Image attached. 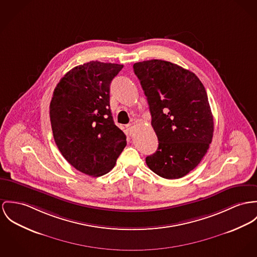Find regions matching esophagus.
<instances>
[{
	"instance_id": "esophagus-1",
	"label": "esophagus",
	"mask_w": 257,
	"mask_h": 257,
	"mask_svg": "<svg viewBox=\"0 0 257 257\" xmlns=\"http://www.w3.org/2000/svg\"><path fill=\"white\" fill-rule=\"evenodd\" d=\"M126 127H127L128 131H129L130 133H132V132H133V125H132V124H128Z\"/></svg>"
}]
</instances>
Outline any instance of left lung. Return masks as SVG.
<instances>
[{
    "mask_svg": "<svg viewBox=\"0 0 257 257\" xmlns=\"http://www.w3.org/2000/svg\"><path fill=\"white\" fill-rule=\"evenodd\" d=\"M149 102L158 151L146 158L149 168L165 179H179L196 168L213 137V116L198 76L161 59L133 65Z\"/></svg>",
    "mask_w": 257,
    "mask_h": 257,
    "instance_id": "8db88e82",
    "label": "left lung"
}]
</instances>
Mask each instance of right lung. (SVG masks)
I'll return each instance as SVG.
<instances>
[{"mask_svg": "<svg viewBox=\"0 0 257 257\" xmlns=\"http://www.w3.org/2000/svg\"><path fill=\"white\" fill-rule=\"evenodd\" d=\"M122 68L98 60L76 66L60 79L50 103L59 152L89 176L109 172L126 147V136L114 124L109 107V85Z\"/></svg>", "mask_w": 257, "mask_h": 257, "instance_id": "right-lung-1", "label": "right lung"}]
</instances>
